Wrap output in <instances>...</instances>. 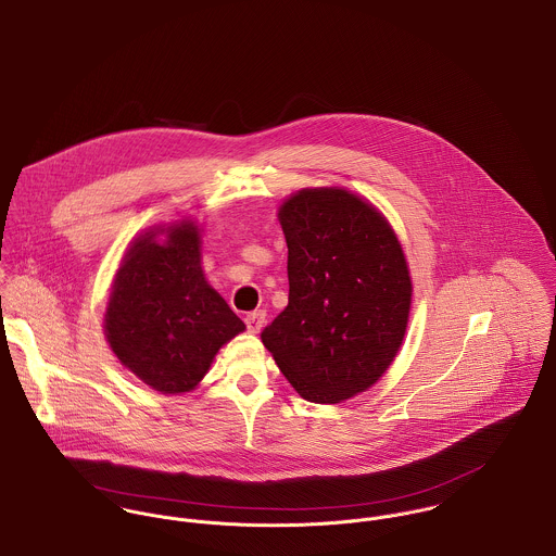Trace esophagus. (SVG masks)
I'll list each match as a JSON object with an SVG mask.
<instances>
[{"label": "esophagus", "mask_w": 556, "mask_h": 556, "mask_svg": "<svg viewBox=\"0 0 556 556\" xmlns=\"http://www.w3.org/2000/svg\"><path fill=\"white\" fill-rule=\"evenodd\" d=\"M264 320H266V312H262V309L247 314V318H244L247 331H249V333H260L262 327H264Z\"/></svg>", "instance_id": "1"}]
</instances>
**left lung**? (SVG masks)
I'll list each match as a JSON object with an SVG mask.
<instances>
[{
  "label": "left lung",
  "instance_id": "left-lung-1",
  "mask_svg": "<svg viewBox=\"0 0 556 556\" xmlns=\"http://www.w3.org/2000/svg\"><path fill=\"white\" fill-rule=\"evenodd\" d=\"M288 307L262 343L299 391L337 404L369 389L395 358L413 283L384 217L343 189H303L279 211Z\"/></svg>",
  "mask_w": 556,
  "mask_h": 556
}]
</instances>
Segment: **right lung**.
<instances>
[{
  "instance_id": "right-lung-1",
  "label": "right lung",
  "mask_w": 556,
  "mask_h": 556,
  "mask_svg": "<svg viewBox=\"0 0 556 556\" xmlns=\"http://www.w3.org/2000/svg\"><path fill=\"white\" fill-rule=\"evenodd\" d=\"M154 238L143 233L124 255L105 333L137 378L161 393H185L244 325L204 277L198 225H172L163 244Z\"/></svg>"
}]
</instances>
